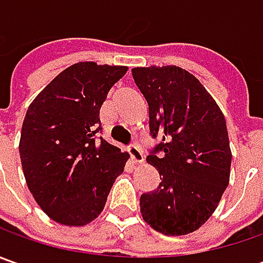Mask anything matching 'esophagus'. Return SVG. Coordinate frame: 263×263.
Segmentation results:
<instances>
[{
  "mask_svg": "<svg viewBox=\"0 0 263 263\" xmlns=\"http://www.w3.org/2000/svg\"><path fill=\"white\" fill-rule=\"evenodd\" d=\"M128 154H130V158H132V161H133L135 164H142V162L145 161V157H143L142 151H140L139 146H136V145L128 147Z\"/></svg>",
  "mask_w": 263,
  "mask_h": 263,
  "instance_id": "esophagus-1",
  "label": "esophagus"
}]
</instances>
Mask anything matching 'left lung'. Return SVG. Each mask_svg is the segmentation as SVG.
<instances>
[{"mask_svg": "<svg viewBox=\"0 0 263 263\" xmlns=\"http://www.w3.org/2000/svg\"><path fill=\"white\" fill-rule=\"evenodd\" d=\"M147 102L149 130L161 143L146 158L157 190L140 196L142 217L165 236L196 231L215 212L230 183L231 149L226 117L196 77L177 66L132 68Z\"/></svg>", "mask_w": 263, "mask_h": 263, "instance_id": "left-lung-1", "label": "left lung"}]
</instances>
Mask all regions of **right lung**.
Here are the masks:
<instances>
[{"instance_id": "obj_1", "label": "right lung", "mask_w": 263, "mask_h": 263, "mask_svg": "<svg viewBox=\"0 0 263 263\" xmlns=\"http://www.w3.org/2000/svg\"><path fill=\"white\" fill-rule=\"evenodd\" d=\"M126 66L67 67L27 108L18 152L26 184L51 219L83 227L104 211L128 154L96 140L99 109Z\"/></svg>"}]
</instances>
